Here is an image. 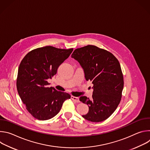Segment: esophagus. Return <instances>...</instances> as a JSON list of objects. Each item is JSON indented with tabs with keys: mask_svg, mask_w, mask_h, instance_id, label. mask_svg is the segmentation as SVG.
Listing matches in <instances>:
<instances>
[{
	"mask_svg": "<svg viewBox=\"0 0 150 150\" xmlns=\"http://www.w3.org/2000/svg\"><path fill=\"white\" fill-rule=\"evenodd\" d=\"M71 99L72 100H74L75 102L76 103H79L80 101L79 100V98L78 97H74V96H71Z\"/></svg>",
	"mask_w": 150,
	"mask_h": 150,
	"instance_id": "obj_1",
	"label": "esophagus"
}]
</instances>
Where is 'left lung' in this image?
Instances as JSON below:
<instances>
[{"instance_id":"8db88e82","label":"left lung","mask_w":150,"mask_h":150,"mask_svg":"<svg viewBox=\"0 0 150 150\" xmlns=\"http://www.w3.org/2000/svg\"><path fill=\"white\" fill-rule=\"evenodd\" d=\"M71 57L79 63L86 81L93 84L92 98H79L89 108L88 113L82 117L93 122L107 119L119 104L123 88V76L118 60L110 52L93 45L75 49Z\"/></svg>"}]
</instances>
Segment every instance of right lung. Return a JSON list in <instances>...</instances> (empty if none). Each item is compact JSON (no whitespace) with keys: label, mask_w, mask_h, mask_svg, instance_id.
Masks as SVG:
<instances>
[{"label":"right lung","mask_w":150,"mask_h":150,"mask_svg":"<svg viewBox=\"0 0 150 150\" xmlns=\"http://www.w3.org/2000/svg\"><path fill=\"white\" fill-rule=\"evenodd\" d=\"M73 49L46 46L31 50L18 68L16 88L28 112L35 119L46 120L55 116L68 93L48 87L47 79L57 73L59 67L70 56Z\"/></svg>","instance_id":"right-lung-1"}]
</instances>
